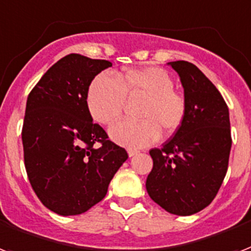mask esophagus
Listing matches in <instances>:
<instances>
[{
	"mask_svg": "<svg viewBox=\"0 0 251 251\" xmlns=\"http://www.w3.org/2000/svg\"><path fill=\"white\" fill-rule=\"evenodd\" d=\"M137 154H138V150H135V149L128 150V155H129V157H135V155H137Z\"/></svg>",
	"mask_w": 251,
	"mask_h": 251,
	"instance_id": "34e87169",
	"label": "esophagus"
}]
</instances>
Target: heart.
Returning <instances> with one entry per match:
<instances>
[{
	"label": "heart",
	"mask_w": 251,
	"mask_h": 251,
	"mask_svg": "<svg viewBox=\"0 0 251 251\" xmlns=\"http://www.w3.org/2000/svg\"><path fill=\"white\" fill-rule=\"evenodd\" d=\"M174 87L172 76L160 67L129 69L116 79L102 72L89 84L85 102L94 122L110 126L122 116L127 98H144L137 113L141 120H123L110 129L114 141L140 149L157 141L160 131L172 135L185 122L186 98Z\"/></svg>",
	"instance_id": "obj_1"
}]
</instances>
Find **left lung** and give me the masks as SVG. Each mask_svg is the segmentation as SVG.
Segmentation results:
<instances>
[{
	"label": "left lung",
	"instance_id": "8db88e82",
	"mask_svg": "<svg viewBox=\"0 0 251 251\" xmlns=\"http://www.w3.org/2000/svg\"><path fill=\"white\" fill-rule=\"evenodd\" d=\"M180 76L188 103L185 122L163 146L149 151L150 198L175 215H192L212 202L228 170L232 146L228 106L197 66L170 62Z\"/></svg>",
	"mask_w": 251,
	"mask_h": 251
}]
</instances>
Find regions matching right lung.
Instances as JSON below:
<instances>
[{
  "mask_svg": "<svg viewBox=\"0 0 251 251\" xmlns=\"http://www.w3.org/2000/svg\"><path fill=\"white\" fill-rule=\"evenodd\" d=\"M113 63L69 54L54 63L28 94L22 141L32 189L45 207L77 215L103 200L127 160L93 123L85 96L94 76Z\"/></svg>",
  "mask_w": 251,
  "mask_h": 251,
  "instance_id": "add662e5",
  "label": "right lung"
}]
</instances>
